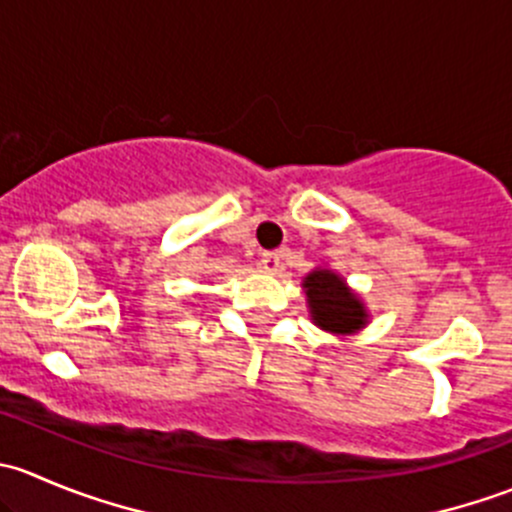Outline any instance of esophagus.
Wrapping results in <instances>:
<instances>
[{"instance_id":"1","label":"esophagus","mask_w":512,"mask_h":512,"mask_svg":"<svg viewBox=\"0 0 512 512\" xmlns=\"http://www.w3.org/2000/svg\"><path fill=\"white\" fill-rule=\"evenodd\" d=\"M282 260H285V250H272V252H262V270L265 272H280L282 270Z\"/></svg>"}]
</instances>
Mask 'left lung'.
<instances>
[{"label": "left lung", "mask_w": 512, "mask_h": 512, "mask_svg": "<svg viewBox=\"0 0 512 512\" xmlns=\"http://www.w3.org/2000/svg\"><path fill=\"white\" fill-rule=\"evenodd\" d=\"M302 287L307 292L312 322L324 332L347 337V334L359 332L369 319L364 302L356 297L337 272L317 267L304 277Z\"/></svg>", "instance_id": "obj_1"}]
</instances>
